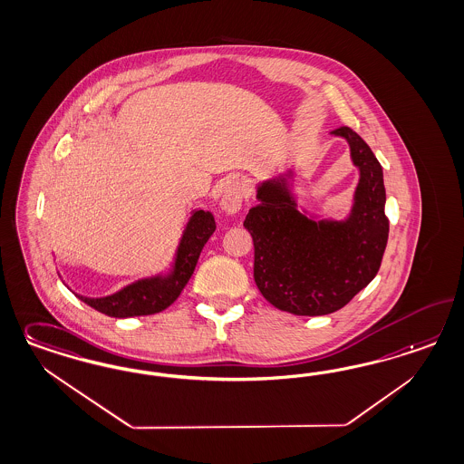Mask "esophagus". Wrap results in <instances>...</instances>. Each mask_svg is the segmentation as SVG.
Returning <instances> with one entry per match:
<instances>
[{
	"label": "esophagus",
	"mask_w": 464,
	"mask_h": 464,
	"mask_svg": "<svg viewBox=\"0 0 464 464\" xmlns=\"http://www.w3.org/2000/svg\"><path fill=\"white\" fill-rule=\"evenodd\" d=\"M242 199H244V186L240 184L239 180H232L225 186L218 205L225 213L234 215L242 207Z\"/></svg>",
	"instance_id": "esophagus-1"
}]
</instances>
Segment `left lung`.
Here are the masks:
<instances>
[{
	"label": "left lung",
	"instance_id": "8db88e82",
	"mask_svg": "<svg viewBox=\"0 0 464 464\" xmlns=\"http://www.w3.org/2000/svg\"><path fill=\"white\" fill-rule=\"evenodd\" d=\"M359 170L348 215L336 220L307 211L294 189L295 169L256 186L259 201L244 227L255 242V282L276 309L324 315L342 309L374 280L388 244L382 167L353 130L342 126Z\"/></svg>",
	"mask_w": 464,
	"mask_h": 464
}]
</instances>
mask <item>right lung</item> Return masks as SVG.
<instances>
[{"mask_svg": "<svg viewBox=\"0 0 464 464\" xmlns=\"http://www.w3.org/2000/svg\"><path fill=\"white\" fill-rule=\"evenodd\" d=\"M215 228L217 225L211 211L193 209L182 230L172 263L165 271L140 278L133 284L122 286L116 294L105 297H85L78 294L75 295L92 309L111 317L122 319L162 313L179 297L182 288L189 282L201 249L215 232Z\"/></svg>", "mask_w": 464, "mask_h": 464, "instance_id": "add662e5", "label": "right lung"}]
</instances>
